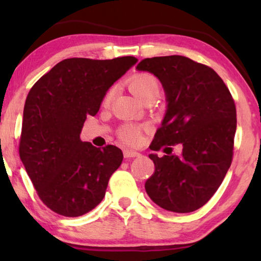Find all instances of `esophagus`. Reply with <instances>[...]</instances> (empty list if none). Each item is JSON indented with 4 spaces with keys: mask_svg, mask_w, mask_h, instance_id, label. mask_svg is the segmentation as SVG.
Here are the masks:
<instances>
[{
    "mask_svg": "<svg viewBox=\"0 0 261 261\" xmlns=\"http://www.w3.org/2000/svg\"><path fill=\"white\" fill-rule=\"evenodd\" d=\"M123 155L124 158H135V156L140 155V153L137 151H132V149H124Z\"/></svg>",
    "mask_w": 261,
    "mask_h": 261,
    "instance_id": "obj_1",
    "label": "esophagus"
}]
</instances>
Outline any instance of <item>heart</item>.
<instances>
[{"label": "heart", "instance_id": "b5f03b06", "mask_svg": "<svg viewBox=\"0 0 261 261\" xmlns=\"http://www.w3.org/2000/svg\"><path fill=\"white\" fill-rule=\"evenodd\" d=\"M128 84H129L132 92H133L135 96H138L139 98L142 99V101H144L146 97H148V96L159 94V80L154 76V74L149 72H139L133 74V76L130 77L129 82H128ZM113 96L114 89H110V90L106 94L103 103H105V105H109ZM141 133L142 128L133 126V124H126V126L121 128L120 138L128 145H138L141 140Z\"/></svg>", "mask_w": 261, "mask_h": 261}]
</instances>
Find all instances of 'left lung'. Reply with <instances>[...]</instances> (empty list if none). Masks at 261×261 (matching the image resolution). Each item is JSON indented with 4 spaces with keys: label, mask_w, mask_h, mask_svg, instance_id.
<instances>
[{
    "label": "left lung",
    "mask_w": 261,
    "mask_h": 261,
    "mask_svg": "<svg viewBox=\"0 0 261 261\" xmlns=\"http://www.w3.org/2000/svg\"><path fill=\"white\" fill-rule=\"evenodd\" d=\"M163 84L167 110L149 148L154 173L146 180L149 198L173 213L205 204L222 183L233 159L237 108L229 89L212 67L183 56L153 57L138 64ZM179 143L182 153L171 155ZM170 150V152H167Z\"/></svg>",
    "instance_id": "1"
}]
</instances>
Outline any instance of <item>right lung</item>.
I'll list each match as a JSON object with an SVG mask.
<instances>
[{
  "mask_svg": "<svg viewBox=\"0 0 261 261\" xmlns=\"http://www.w3.org/2000/svg\"><path fill=\"white\" fill-rule=\"evenodd\" d=\"M135 57L69 58L53 66L28 92L19 153L39 198L57 214L84 215L105 197L122 151L81 140L88 115L97 114L108 89Z\"/></svg>",
  "mask_w": 261,
  "mask_h": 261,
  "instance_id": "obj_1",
  "label": "right lung"
}]
</instances>
